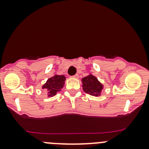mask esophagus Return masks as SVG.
<instances>
[{
    "label": "esophagus",
    "mask_w": 149,
    "mask_h": 149,
    "mask_svg": "<svg viewBox=\"0 0 149 149\" xmlns=\"http://www.w3.org/2000/svg\"><path fill=\"white\" fill-rule=\"evenodd\" d=\"M73 78H74V79H79V75L78 74L74 75V76H73Z\"/></svg>",
    "instance_id": "1"
}]
</instances>
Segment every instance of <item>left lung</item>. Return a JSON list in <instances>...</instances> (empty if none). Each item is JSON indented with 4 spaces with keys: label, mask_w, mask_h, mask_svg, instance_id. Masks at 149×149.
I'll use <instances>...</instances> for the list:
<instances>
[{
    "label": "left lung",
    "mask_w": 149,
    "mask_h": 149,
    "mask_svg": "<svg viewBox=\"0 0 149 149\" xmlns=\"http://www.w3.org/2000/svg\"><path fill=\"white\" fill-rule=\"evenodd\" d=\"M83 89L87 94L92 96H100L102 90L103 89V85L98 81V79L90 74L82 79Z\"/></svg>",
    "instance_id": "1"
}]
</instances>
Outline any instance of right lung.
Instances as JSON below:
<instances>
[{
  "label": "right lung",
  "mask_w": 149,
  "mask_h": 149,
  "mask_svg": "<svg viewBox=\"0 0 149 149\" xmlns=\"http://www.w3.org/2000/svg\"><path fill=\"white\" fill-rule=\"evenodd\" d=\"M65 81V77L63 75H55L50 79H48L42 86V88L47 91L48 97H53L63 87Z\"/></svg>",
  "instance_id": "add662e5"
}]
</instances>
